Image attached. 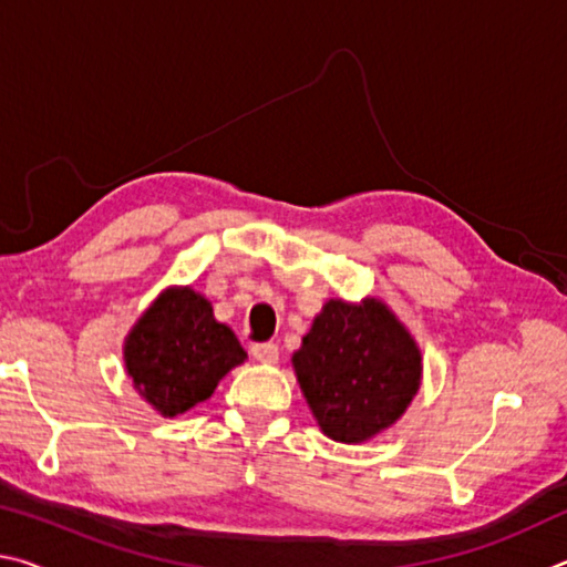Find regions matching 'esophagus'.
<instances>
[{
  "label": "esophagus",
  "instance_id": "1",
  "mask_svg": "<svg viewBox=\"0 0 567 567\" xmlns=\"http://www.w3.org/2000/svg\"><path fill=\"white\" fill-rule=\"evenodd\" d=\"M249 352H252V358L262 364H275L280 360V348H277L275 342H257Z\"/></svg>",
  "mask_w": 567,
  "mask_h": 567
}]
</instances>
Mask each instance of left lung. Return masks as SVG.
Returning a JSON list of instances; mask_svg holds the SVG:
<instances>
[{
    "mask_svg": "<svg viewBox=\"0 0 567 567\" xmlns=\"http://www.w3.org/2000/svg\"><path fill=\"white\" fill-rule=\"evenodd\" d=\"M292 368L322 433L348 445L390 427L422 378L417 342L375 297L324 302Z\"/></svg>",
    "mask_w": 567,
    "mask_h": 567,
    "instance_id": "left-lung-1",
    "label": "left lung"
}]
</instances>
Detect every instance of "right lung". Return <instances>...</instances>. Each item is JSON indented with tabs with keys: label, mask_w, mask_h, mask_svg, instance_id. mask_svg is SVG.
<instances>
[{
	"label": "right lung",
	"mask_w": 567,
	"mask_h": 567,
	"mask_svg": "<svg viewBox=\"0 0 567 567\" xmlns=\"http://www.w3.org/2000/svg\"><path fill=\"white\" fill-rule=\"evenodd\" d=\"M247 352L213 305L192 287H169L147 307L124 340V368L134 390L165 417L213 395Z\"/></svg>",
	"instance_id": "right-lung-1"
}]
</instances>
